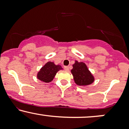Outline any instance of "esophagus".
I'll return each mask as SVG.
<instances>
[{
	"label": "esophagus",
	"mask_w": 129,
	"mask_h": 129,
	"mask_svg": "<svg viewBox=\"0 0 129 129\" xmlns=\"http://www.w3.org/2000/svg\"><path fill=\"white\" fill-rule=\"evenodd\" d=\"M64 69L66 70V71H69V66H65Z\"/></svg>",
	"instance_id": "obj_1"
}]
</instances>
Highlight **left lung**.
Listing matches in <instances>:
<instances>
[{"label":"left lung","instance_id":"obj_1","mask_svg":"<svg viewBox=\"0 0 129 129\" xmlns=\"http://www.w3.org/2000/svg\"><path fill=\"white\" fill-rule=\"evenodd\" d=\"M73 67L71 72L77 85H87L93 82L94 78L88 71L85 63L76 61L73 65Z\"/></svg>","mask_w":129,"mask_h":129}]
</instances>
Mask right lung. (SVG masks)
<instances>
[{
  "label": "right lung",
  "mask_w": 129,
  "mask_h": 129,
  "mask_svg": "<svg viewBox=\"0 0 129 129\" xmlns=\"http://www.w3.org/2000/svg\"><path fill=\"white\" fill-rule=\"evenodd\" d=\"M60 69V66H56L54 63L48 62L41 69L38 74V79L44 82H50L53 79L56 73Z\"/></svg>",
  "instance_id": "add662e5"
}]
</instances>
